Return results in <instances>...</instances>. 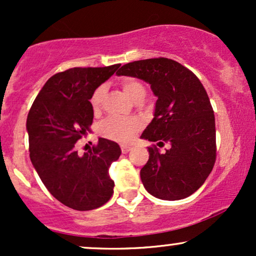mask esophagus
<instances>
[{
	"instance_id": "1",
	"label": "esophagus",
	"mask_w": 256,
	"mask_h": 256,
	"mask_svg": "<svg viewBox=\"0 0 256 256\" xmlns=\"http://www.w3.org/2000/svg\"><path fill=\"white\" fill-rule=\"evenodd\" d=\"M130 150H131L130 146H122V154H128V152Z\"/></svg>"
}]
</instances>
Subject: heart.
<instances>
[{
    "mask_svg": "<svg viewBox=\"0 0 256 256\" xmlns=\"http://www.w3.org/2000/svg\"><path fill=\"white\" fill-rule=\"evenodd\" d=\"M120 86L126 95L134 101H142L146 96V88L140 80L134 78H124L120 82ZM106 88L104 85L98 86L92 92L90 98V104L94 112H98L101 110L104 100L106 98ZM142 128L140 122L136 118H110L106 119L100 126V134L106 138L116 140V142L126 143L130 142L134 134Z\"/></svg>",
    "mask_w": 256,
    "mask_h": 256,
    "instance_id": "heart-1",
    "label": "heart"
}]
</instances>
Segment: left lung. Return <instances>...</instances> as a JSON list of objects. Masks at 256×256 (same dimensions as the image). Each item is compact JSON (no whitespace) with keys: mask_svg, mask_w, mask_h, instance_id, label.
Wrapping results in <instances>:
<instances>
[{"mask_svg":"<svg viewBox=\"0 0 256 256\" xmlns=\"http://www.w3.org/2000/svg\"><path fill=\"white\" fill-rule=\"evenodd\" d=\"M118 76L150 84L156 96L154 118L142 138L168 143L165 152L149 146V160L140 170L146 190L160 200L190 196L212 172L216 156V119L210 98L194 73L166 58H146L122 66Z\"/></svg>","mask_w":256,"mask_h":256,"instance_id":"8db88e82","label":"left lung"}]
</instances>
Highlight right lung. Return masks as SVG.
<instances>
[{"mask_svg":"<svg viewBox=\"0 0 256 256\" xmlns=\"http://www.w3.org/2000/svg\"><path fill=\"white\" fill-rule=\"evenodd\" d=\"M120 67H74L44 84L26 122L31 162L48 192L76 210L101 207L113 195L108 170L122 154L118 143L98 138L80 155L77 142L90 131V98Z\"/></svg>","mask_w":256,"mask_h":256,"instance_id":"obj_1","label":"right lung"}]
</instances>
